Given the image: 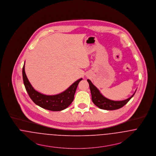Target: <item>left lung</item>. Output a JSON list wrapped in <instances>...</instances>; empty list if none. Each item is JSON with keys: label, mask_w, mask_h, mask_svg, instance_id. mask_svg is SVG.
<instances>
[{"label": "left lung", "mask_w": 156, "mask_h": 156, "mask_svg": "<svg viewBox=\"0 0 156 156\" xmlns=\"http://www.w3.org/2000/svg\"><path fill=\"white\" fill-rule=\"evenodd\" d=\"M87 81L89 84L93 102L96 106H97L98 108L102 109L115 110L121 108L130 100V99L134 96L136 91H135V92L131 97L126 100L121 101H114L108 99L104 97L101 93L99 90L97 88V87L93 84V83L90 80H87Z\"/></svg>", "instance_id": "8db88e82"}]
</instances>
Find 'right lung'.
<instances>
[{"label": "right lung", "mask_w": 156, "mask_h": 156, "mask_svg": "<svg viewBox=\"0 0 156 156\" xmlns=\"http://www.w3.org/2000/svg\"><path fill=\"white\" fill-rule=\"evenodd\" d=\"M24 64L23 68V83L29 96L35 104L47 110L60 111L66 109L72 104L76 88L83 78L76 81L68 88L61 93L55 95H45L35 90L30 84L25 73Z\"/></svg>", "instance_id": "obj_1"}]
</instances>
